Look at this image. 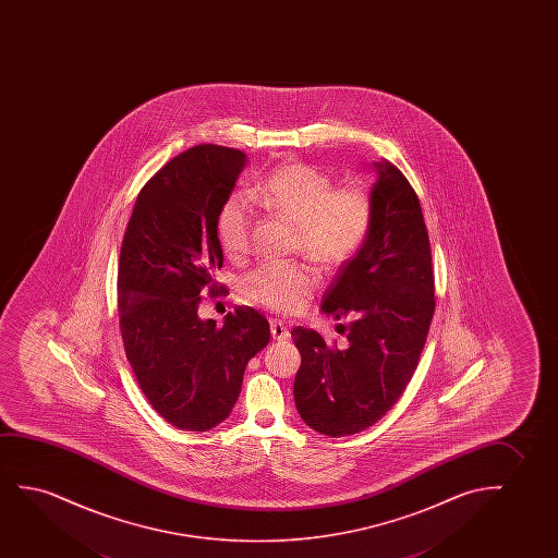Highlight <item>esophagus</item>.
Here are the masks:
<instances>
[{
  "label": "esophagus",
  "instance_id": "esophagus-1",
  "mask_svg": "<svg viewBox=\"0 0 558 558\" xmlns=\"http://www.w3.org/2000/svg\"><path fill=\"white\" fill-rule=\"evenodd\" d=\"M270 333H272L275 341H288L291 337L290 328L280 320L270 322Z\"/></svg>",
  "mask_w": 558,
  "mask_h": 558
}]
</instances>
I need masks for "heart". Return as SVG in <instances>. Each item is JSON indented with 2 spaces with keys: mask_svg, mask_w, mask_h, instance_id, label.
Here are the masks:
<instances>
[{
  "mask_svg": "<svg viewBox=\"0 0 558 558\" xmlns=\"http://www.w3.org/2000/svg\"><path fill=\"white\" fill-rule=\"evenodd\" d=\"M247 198L253 206L280 215L298 227V244L306 257L322 267H339L359 252L372 221V204L360 189H336L305 163H283L255 184ZM252 211L244 199L225 202L217 217L222 252L242 257L250 244ZM316 275L303 263L265 265L242 282L245 298L275 313L293 314L305 308L316 288Z\"/></svg>",
  "mask_w": 558,
  "mask_h": 558,
  "instance_id": "b5f03b06",
  "label": "heart"
}]
</instances>
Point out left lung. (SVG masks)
Segmentation results:
<instances>
[{
  "label": "left lung",
  "instance_id": "8db88e82",
  "mask_svg": "<svg viewBox=\"0 0 558 558\" xmlns=\"http://www.w3.org/2000/svg\"><path fill=\"white\" fill-rule=\"evenodd\" d=\"M372 221L344 260L320 311L344 333L328 347L318 331H291L301 352L293 397L320 435H356L397 404L412 379L435 314V275L420 199L390 161L372 163Z\"/></svg>",
  "mask_w": 558,
  "mask_h": 558
}]
</instances>
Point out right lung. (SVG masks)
Returning a JSON list of instances; mask_svg holds the SVG:
<instances>
[{"label":"right lung","mask_w":558,"mask_h":558,"mask_svg":"<svg viewBox=\"0 0 558 558\" xmlns=\"http://www.w3.org/2000/svg\"><path fill=\"white\" fill-rule=\"evenodd\" d=\"M247 156L199 145L168 161L138 192L123 234L118 311L125 354L154 410L181 430L204 433L229 417L247 362L270 326L250 306L222 328L202 320V290L222 267L217 217Z\"/></svg>","instance_id":"right-lung-1"}]
</instances>
